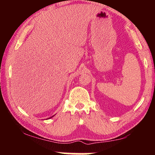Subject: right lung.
Returning <instances> with one entry per match:
<instances>
[{
    "label": "right lung",
    "instance_id": "obj_1",
    "mask_svg": "<svg viewBox=\"0 0 155 155\" xmlns=\"http://www.w3.org/2000/svg\"><path fill=\"white\" fill-rule=\"evenodd\" d=\"M54 116H55V115H54ZM54 116H51V117H50V118H52V117H54ZM48 118H47V119H48Z\"/></svg>",
    "mask_w": 155,
    "mask_h": 155
}]
</instances>
